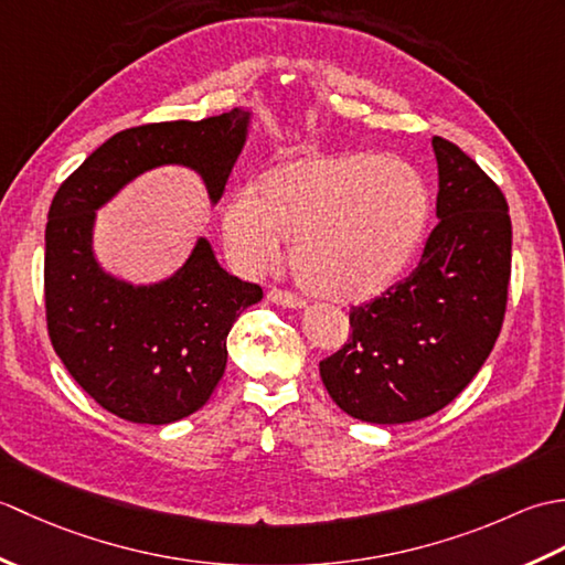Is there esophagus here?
Returning <instances> with one entry per match:
<instances>
[{
    "label": "esophagus",
    "mask_w": 565,
    "mask_h": 565,
    "mask_svg": "<svg viewBox=\"0 0 565 565\" xmlns=\"http://www.w3.org/2000/svg\"><path fill=\"white\" fill-rule=\"evenodd\" d=\"M267 301L274 303V306H281V308H294V310L306 308L303 298H298V296H294V294H289V291H281V289H271V291L267 294Z\"/></svg>",
    "instance_id": "obj_1"
}]
</instances>
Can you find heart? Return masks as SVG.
<instances>
[{
  "instance_id": "b5f03b06",
  "label": "heart",
  "mask_w": 565,
  "mask_h": 565,
  "mask_svg": "<svg viewBox=\"0 0 565 565\" xmlns=\"http://www.w3.org/2000/svg\"><path fill=\"white\" fill-rule=\"evenodd\" d=\"M429 194L411 164L371 152L316 154L276 167L259 194L227 201L223 231L239 267L267 271L284 237L310 291L366 301L398 281L423 239Z\"/></svg>"
}]
</instances>
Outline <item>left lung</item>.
Returning <instances> with one entry per match:
<instances>
[{"label": "left lung", "mask_w": 565, "mask_h": 565, "mask_svg": "<svg viewBox=\"0 0 565 565\" xmlns=\"http://www.w3.org/2000/svg\"><path fill=\"white\" fill-rule=\"evenodd\" d=\"M437 225L417 269L352 310V334L320 376L347 415L405 425L449 405L481 371L505 318L508 201L454 142L431 138Z\"/></svg>", "instance_id": "left-lung-1"}]
</instances>
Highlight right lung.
<instances>
[{
	"mask_svg": "<svg viewBox=\"0 0 565 565\" xmlns=\"http://www.w3.org/2000/svg\"><path fill=\"white\" fill-rule=\"evenodd\" d=\"M249 124V109H233L121 130L60 184L47 211L43 279L53 350L104 411L128 423L170 425L206 405L223 379L227 332L262 301V289L227 274L206 237L167 279H118L94 255L97 211L164 164L196 172L215 206Z\"/></svg>",
	"mask_w": 565,
	"mask_h": 565,
	"instance_id": "add662e5",
	"label": "right lung"
}]
</instances>
